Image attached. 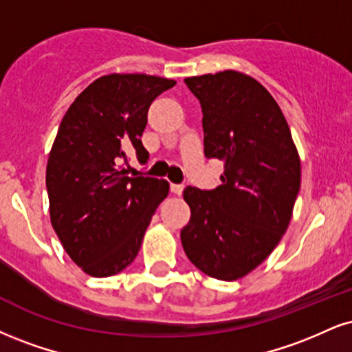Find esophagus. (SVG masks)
<instances>
[{
  "instance_id": "esophagus-1",
  "label": "esophagus",
  "mask_w": 352,
  "mask_h": 352,
  "mask_svg": "<svg viewBox=\"0 0 352 352\" xmlns=\"http://www.w3.org/2000/svg\"><path fill=\"white\" fill-rule=\"evenodd\" d=\"M170 192L175 195H180L184 192V184H170Z\"/></svg>"
}]
</instances>
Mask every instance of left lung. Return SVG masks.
I'll return each instance as SVG.
<instances>
[{
  "label": "left lung",
  "mask_w": 352,
  "mask_h": 352,
  "mask_svg": "<svg viewBox=\"0 0 352 352\" xmlns=\"http://www.w3.org/2000/svg\"><path fill=\"white\" fill-rule=\"evenodd\" d=\"M200 101L205 157L223 160L221 185L187 187L192 210L180 232L195 267L236 280L269 257L289 228L300 159L285 118L256 80L239 72L185 78Z\"/></svg>",
  "instance_id": "obj_1"
}]
</instances>
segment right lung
<instances>
[{"instance_id": "obj_1", "label": "right lung", "mask_w": 352, "mask_h": 352, "mask_svg": "<svg viewBox=\"0 0 352 352\" xmlns=\"http://www.w3.org/2000/svg\"><path fill=\"white\" fill-rule=\"evenodd\" d=\"M175 80L113 74L95 80L65 113L50 151L45 185L50 221L72 261L93 277L135 259L167 180L128 177L129 154L149 160L141 135L147 111Z\"/></svg>"}]
</instances>
